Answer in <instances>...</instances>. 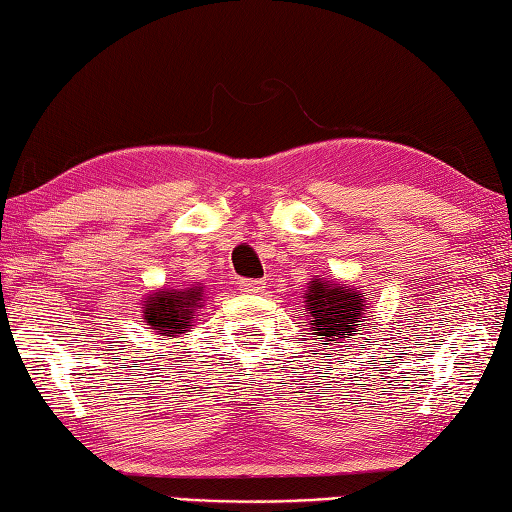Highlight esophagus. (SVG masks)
Here are the masks:
<instances>
[{
  "instance_id": "1",
  "label": "esophagus",
  "mask_w": 512,
  "mask_h": 512,
  "mask_svg": "<svg viewBox=\"0 0 512 512\" xmlns=\"http://www.w3.org/2000/svg\"><path fill=\"white\" fill-rule=\"evenodd\" d=\"M238 287H240V292H245V294H260V292H263L265 283L263 281H249V278H243V281H238Z\"/></svg>"
}]
</instances>
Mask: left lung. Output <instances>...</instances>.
<instances>
[{"instance_id": "obj_1", "label": "left lung", "mask_w": 512, "mask_h": 512, "mask_svg": "<svg viewBox=\"0 0 512 512\" xmlns=\"http://www.w3.org/2000/svg\"><path fill=\"white\" fill-rule=\"evenodd\" d=\"M303 298L307 325L312 334L323 339V350H327L332 341L341 343L343 339H352L354 332H361L368 303L359 287L314 278L307 283Z\"/></svg>"}]
</instances>
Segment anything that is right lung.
I'll list each match as a JSON object with an SVG mask.
<instances>
[{
	"mask_svg": "<svg viewBox=\"0 0 512 512\" xmlns=\"http://www.w3.org/2000/svg\"><path fill=\"white\" fill-rule=\"evenodd\" d=\"M202 287L156 289L144 298V323L160 336H178L191 330V321L202 307Z\"/></svg>",
	"mask_w": 512,
	"mask_h": 512,
	"instance_id": "add662e5",
	"label": "right lung"
}]
</instances>
